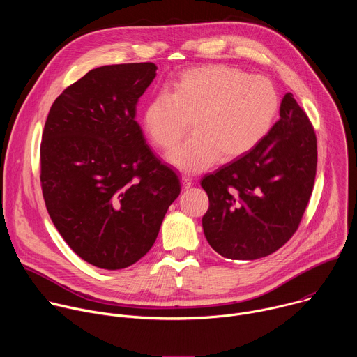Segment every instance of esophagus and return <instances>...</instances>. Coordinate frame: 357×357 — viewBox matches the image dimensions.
<instances>
[{
	"label": "esophagus",
	"mask_w": 357,
	"mask_h": 357,
	"mask_svg": "<svg viewBox=\"0 0 357 357\" xmlns=\"http://www.w3.org/2000/svg\"><path fill=\"white\" fill-rule=\"evenodd\" d=\"M181 182H182V188L183 189H189L193 185V179L190 176H188V175H182Z\"/></svg>",
	"instance_id": "obj_1"
}]
</instances>
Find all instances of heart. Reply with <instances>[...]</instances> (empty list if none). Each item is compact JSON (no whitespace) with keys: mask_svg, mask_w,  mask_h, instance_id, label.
<instances>
[{"mask_svg":"<svg viewBox=\"0 0 357 357\" xmlns=\"http://www.w3.org/2000/svg\"><path fill=\"white\" fill-rule=\"evenodd\" d=\"M280 97L270 80L219 63L179 73L167 91L151 97L142 126L157 148L172 151L188 132L193 135L171 155L182 171L197 172L218 158L237 160L270 132Z\"/></svg>","mask_w":357,"mask_h":357,"instance_id":"1","label":"heart"}]
</instances>
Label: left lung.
Wrapping results in <instances>:
<instances>
[{
	"label": "left lung",
	"instance_id": "8db88e82",
	"mask_svg": "<svg viewBox=\"0 0 357 357\" xmlns=\"http://www.w3.org/2000/svg\"><path fill=\"white\" fill-rule=\"evenodd\" d=\"M317 162L314 126L287 93L266 138L202 179L209 196L202 225L212 248L231 260H257L281 248L308 206Z\"/></svg>",
	"mask_w": 357,
	"mask_h": 357
}]
</instances>
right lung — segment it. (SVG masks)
Listing matches in <instances>:
<instances>
[{
    "label": "right lung",
    "instance_id": "obj_1",
    "mask_svg": "<svg viewBox=\"0 0 357 357\" xmlns=\"http://www.w3.org/2000/svg\"><path fill=\"white\" fill-rule=\"evenodd\" d=\"M155 70L151 62L93 69L62 91L45 123L39 178L47 213L68 245L98 268L144 257L181 193L178 175L135 121Z\"/></svg>",
    "mask_w": 357,
    "mask_h": 357
}]
</instances>
